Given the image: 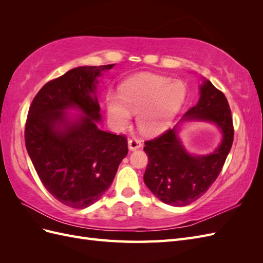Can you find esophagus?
<instances>
[{"label": "esophagus", "mask_w": 263, "mask_h": 263, "mask_svg": "<svg viewBox=\"0 0 263 263\" xmlns=\"http://www.w3.org/2000/svg\"><path fill=\"white\" fill-rule=\"evenodd\" d=\"M142 146L141 140L137 139V138H132L128 140V148L130 150H137Z\"/></svg>", "instance_id": "34e87169"}]
</instances>
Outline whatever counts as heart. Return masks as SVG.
Instances as JSON below:
<instances>
[{
	"mask_svg": "<svg viewBox=\"0 0 263 263\" xmlns=\"http://www.w3.org/2000/svg\"><path fill=\"white\" fill-rule=\"evenodd\" d=\"M119 101L108 94L105 103L110 123L123 129L137 113L136 123L141 132L158 134L165 130L181 112L187 100V86L181 80L159 76H140L119 86Z\"/></svg>",
	"mask_w": 263,
	"mask_h": 263,
	"instance_id": "obj_1",
	"label": "heart"
}]
</instances>
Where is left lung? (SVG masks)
<instances>
[{"instance_id": "8db88e82", "label": "left lung", "mask_w": 263, "mask_h": 263, "mask_svg": "<svg viewBox=\"0 0 263 263\" xmlns=\"http://www.w3.org/2000/svg\"><path fill=\"white\" fill-rule=\"evenodd\" d=\"M200 89V100L183 119L212 122L219 127L222 140L213 154H187L177 136V126L145 141L149 159L145 184L168 205L185 206L205 194L220 173L234 141L233 117L225 94L211 81H204Z\"/></svg>"}]
</instances>
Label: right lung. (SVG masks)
Segmentation results:
<instances>
[{
	"label": "right lung",
	"instance_id": "obj_1",
	"mask_svg": "<svg viewBox=\"0 0 263 263\" xmlns=\"http://www.w3.org/2000/svg\"><path fill=\"white\" fill-rule=\"evenodd\" d=\"M113 66L69 70L47 82L28 110L25 145L30 160L46 190L72 209H85L101 198L128 153L124 135L97 125L101 119L97 78ZM70 107L86 115L69 121L64 109Z\"/></svg>",
	"mask_w": 263,
	"mask_h": 263
}]
</instances>
